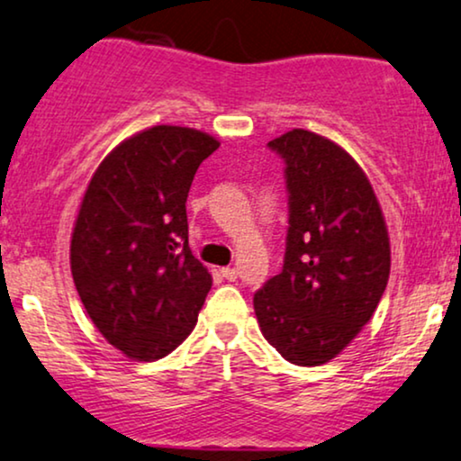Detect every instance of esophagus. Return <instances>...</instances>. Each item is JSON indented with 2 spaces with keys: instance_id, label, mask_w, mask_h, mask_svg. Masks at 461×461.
Wrapping results in <instances>:
<instances>
[{
  "instance_id": "1",
  "label": "esophagus",
  "mask_w": 461,
  "mask_h": 461,
  "mask_svg": "<svg viewBox=\"0 0 461 461\" xmlns=\"http://www.w3.org/2000/svg\"><path fill=\"white\" fill-rule=\"evenodd\" d=\"M221 274H223L225 281H236V278H238L236 267H221Z\"/></svg>"
}]
</instances>
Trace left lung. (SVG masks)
Listing matches in <instances>:
<instances>
[{"instance_id":"8db88e82","label":"left lung","mask_w":461,"mask_h":461,"mask_svg":"<svg viewBox=\"0 0 461 461\" xmlns=\"http://www.w3.org/2000/svg\"><path fill=\"white\" fill-rule=\"evenodd\" d=\"M285 161L283 270L253 298L261 334L295 366L334 359L370 321L389 281L387 225L357 161L331 140L291 130L267 142Z\"/></svg>"}]
</instances>
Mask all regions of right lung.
<instances>
[{"label": "right lung", "mask_w": 461, "mask_h": 461, "mask_svg": "<svg viewBox=\"0 0 461 461\" xmlns=\"http://www.w3.org/2000/svg\"><path fill=\"white\" fill-rule=\"evenodd\" d=\"M217 149L203 131L155 125L121 142L85 191L69 247L74 285L127 357H166L195 328L212 278L189 249L185 203Z\"/></svg>", "instance_id": "add662e5"}]
</instances>
